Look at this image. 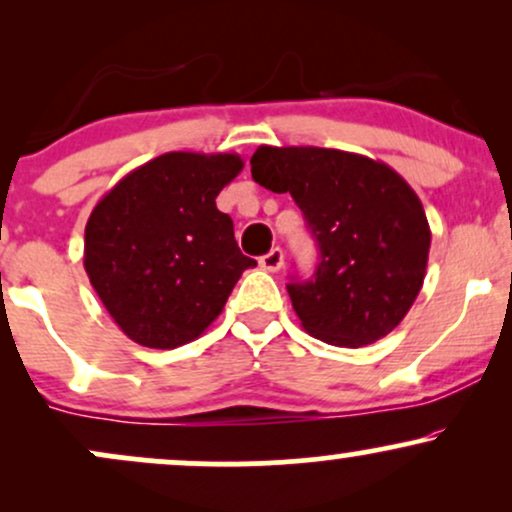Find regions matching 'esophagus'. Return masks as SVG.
Masks as SVG:
<instances>
[{
    "label": "esophagus",
    "mask_w": 512,
    "mask_h": 512,
    "mask_svg": "<svg viewBox=\"0 0 512 512\" xmlns=\"http://www.w3.org/2000/svg\"><path fill=\"white\" fill-rule=\"evenodd\" d=\"M260 267L267 269V272H279L284 267V250L272 248L267 255L260 257Z\"/></svg>",
    "instance_id": "34e87169"
}]
</instances>
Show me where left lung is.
<instances>
[{
    "label": "left lung",
    "mask_w": 512,
    "mask_h": 512,
    "mask_svg": "<svg viewBox=\"0 0 512 512\" xmlns=\"http://www.w3.org/2000/svg\"><path fill=\"white\" fill-rule=\"evenodd\" d=\"M252 180L289 192L313 233V279L293 281L310 337L358 349L390 334L424 286L431 228L409 182L383 161L320 146H260Z\"/></svg>",
    "instance_id": "obj_1"
}]
</instances>
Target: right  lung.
<instances>
[{
  "instance_id": "1",
  "label": "right lung",
  "mask_w": 512,
  "mask_h": 512,
  "mask_svg": "<svg viewBox=\"0 0 512 512\" xmlns=\"http://www.w3.org/2000/svg\"><path fill=\"white\" fill-rule=\"evenodd\" d=\"M238 154L170 151L127 173L88 216L84 267L132 342H195L255 260L240 252L216 197L243 170Z\"/></svg>"
}]
</instances>
